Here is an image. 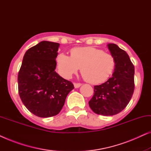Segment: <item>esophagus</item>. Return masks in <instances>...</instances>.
Returning <instances> with one entry per match:
<instances>
[{
  "label": "esophagus",
  "mask_w": 151,
  "mask_h": 151,
  "mask_svg": "<svg viewBox=\"0 0 151 151\" xmlns=\"http://www.w3.org/2000/svg\"><path fill=\"white\" fill-rule=\"evenodd\" d=\"M73 85H74V87H75L76 88H79L80 86L82 85V84H80V83H74Z\"/></svg>",
  "instance_id": "esophagus-1"
}]
</instances>
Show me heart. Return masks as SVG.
Segmentation results:
<instances>
[{
  "label": "heart",
  "mask_w": 151,
  "mask_h": 151,
  "mask_svg": "<svg viewBox=\"0 0 151 151\" xmlns=\"http://www.w3.org/2000/svg\"><path fill=\"white\" fill-rule=\"evenodd\" d=\"M71 56L59 53L56 67L59 73L70 78L81 67V73L89 83L99 84L106 81L115 68V60L112 55L91 47L72 49Z\"/></svg>",
  "instance_id": "heart-1"
}]
</instances>
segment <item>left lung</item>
<instances>
[{
	"mask_svg": "<svg viewBox=\"0 0 151 151\" xmlns=\"http://www.w3.org/2000/svg\"><path fill=\"white\" fill-rule=\"evenodd\" d=\"M115 60L112 77L100 85L94 86V95L88 104L95 113L105 116L120 113L133 96L135 68L129 55L117 45H107Z\"/></svg>",
	"mask_w": 151,
	"mask_h": 151,
	"instance_id": "obj_1",
	"label": "left lung"
}]
</instances>
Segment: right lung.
<instances>
[{
	"label": "right lung",
	"instance_id": "add662e5",
	"mask_svg": "<svg viewBox=\"0 0 151 151\" xmlns=\"http://www.w3.org/2000/svg\"><path fill=\"white\" fill-rule=\"evenodd\" d=\"M60 44L42 41L24 53L18 76V93L26 108L36 116L49 117L60 113L72 82L55 69Z\"/></svg>",
	"mask_w": 151,
	"mask_h": 151
}]
</instances>
